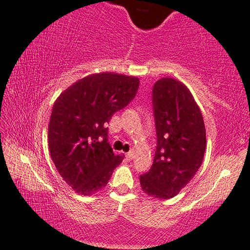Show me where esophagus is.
Listing matches in <instances>:
<instances>
[{"mask_svg": "<svg viewBox=\"0 0 250 250\" xmlns=\"http://www.w3.org/2000/svg\"><path fill=\"white\" fill-rule=\"evenodd\" d=\"M125 156H127V159H128V160H132V159L135 158V152H134V151L128 152V153H127V155H125Z\"/></svg>", "mask_w": 250, "mask_h": 250, "instance_id": "obj_1", "label": "esophagus"}]
</instances>
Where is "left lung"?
Wrapping results in <instances>:
<instances>
[{"label":"left lung","mask_w":250,"mask_h":250,"mask_svg":"<svg viewBox=\"0 0 250 250\" xmlns=\"http://www.w3.org/2000/svg\"><path fill=\"white\" fill-rule=\"evenodd\" d=\"M156 149L151 169L139 176L149 197L167 200L194 177L206 151L204 118L188 86L162 78L153 86Z\"/></svg>","instance_id":"1"}]
</instances>
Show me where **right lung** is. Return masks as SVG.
Wrapping results in <instances>:
<instances>
[{"instance_id":"obj_1","label":"right lung","mask_w":250,"mask_h":250,"mask_svg":"<svg viewBox=\"0 0 250 250\" xmlns=\"http://www.w3.org/2000/svg\"><path fill=\"white\" fill-rule=\"evenodd\" d=\"M139 79L116 73L85 76L55 102L48 127L50 155L62 179L82 195L105 188L123 155L107 139L109 120L137 94Z\"/></svg>"}]
</instances>
